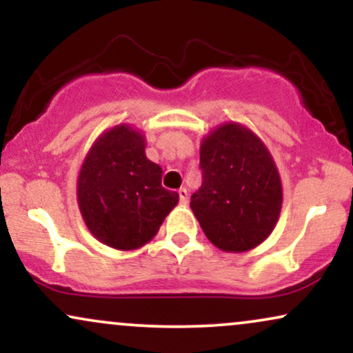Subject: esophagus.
Returning <instances> with one entry per match:
<instances>
[{
  "label": "esophagus",
  "mask_w": 353,
  "mask_h": 353,
  "mask_svg": "<svg viewBox=\"0 0 353 353\" xmlns=\"http://www.w3.org/2000/svg\"><path fill=\"white\" fill-rule=\"evenodd\" d=\"M177 194H179V202L182 205L188 204V189L185 188H181L179 190H177Z\"/></svg>",
  "instance_id": "esophagus-1"
}]
</instances>
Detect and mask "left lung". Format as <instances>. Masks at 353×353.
I'll return each mask as SVG.
<instances>
[{"mask_svg": "<svg viewBox=\"0 0 353 353\" xmlns=\"http://www.w3.org/2000/svg\"><path fill=\"white\" fill-rule=\"evenodd\" d=\"M202 185L190 209L205 237L224 252H247L270 236L282 209L272 154L255 132L224 123L201 143Z\"/></svg>", "mask_w": 353, "mask_h": 353, "instance_id": "obj_1", "label": "left lung"}]
</instances>
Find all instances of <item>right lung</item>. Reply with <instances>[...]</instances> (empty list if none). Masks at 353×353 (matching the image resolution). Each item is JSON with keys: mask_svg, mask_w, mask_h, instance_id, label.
<instances>
[{"mask_svg": "<svg viewBox=\"0 0 353 353\" xmlns=\"http://www.w3.org/2000/svg\"><path fill=\"white\" fill-rule=\"evenodd\" d=\"M163 169L145 157V137L117 124L91 145L78 176V205L99 242L134 250L156 236L179 194L161 185Z\"/></svg>", "mask_w": 353, "mask_h": 353, "instance_id": "1", "label": "right lung"}]
</instances>
